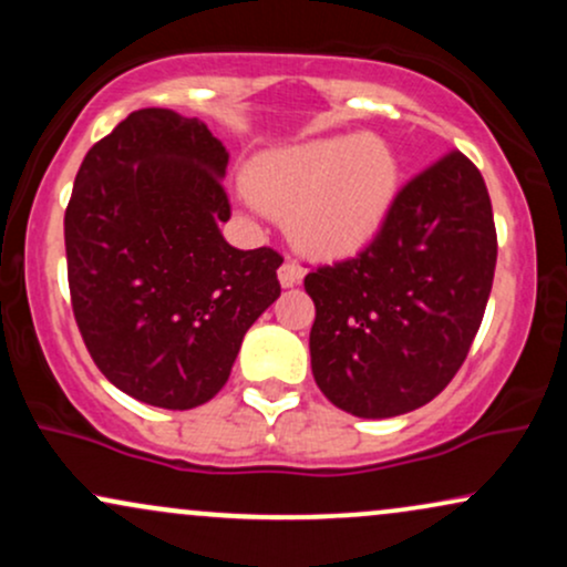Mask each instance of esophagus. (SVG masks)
Returning a JSON list of instances; mask_svg holds the SVG:
<instances>
[{"mask_svg":"<svg viewBox=\"0 0 567 567\" xmlns=\"http://www.w3.org/2000/svg\"><path fill=\"white\" fill-rule=\"evenodd\" d=\"M301 279H303V269L292 261V258H288V261L279 266V282H282V288H292V285H298Z\"/></svg>","mask_w":567,"mask_h":567,"instance_id":"obj_1","label":"esophagus"}]
</instances>
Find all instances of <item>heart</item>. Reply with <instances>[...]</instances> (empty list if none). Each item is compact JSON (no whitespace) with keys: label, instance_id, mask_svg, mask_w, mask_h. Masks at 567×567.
Listing matches in <instances>:
<instances>
[{"label":"heart","instance_id":"obj_1","mask_svg":"<svg viewBox=\"0 0 567 567\" xmlns=\"http://www.w3.org/2000/svg\"><path fill=\"white\" fill-rule=\"evenodd\" d=\"M247 192L288 218L306 250L343 256L381 229L396 192V159L373 135L315 141L256 162Z\"/></svg>","mask_w":567,"mask_h":567}]
</instances>
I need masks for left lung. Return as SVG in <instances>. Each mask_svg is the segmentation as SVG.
<instances>
[{"mask_svg": "<svg viewBox=\"0 0 567 567\" xmlns=\"http://www.w3.org/2000/svg\"><path fill=\"white\" fill-rule=\"evenodd\" d=\"M496 252L483 175L451 148L396 192L368 247L306 275L322 394L360 419L432 402L470 354Z\"/></svg>", "mask_w": 567, "mask_h": 567, "instance_id": "obj_1", "label": "left lung"}]
</instances>
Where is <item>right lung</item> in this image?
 <instances>
[{
	"instance_id": "obj_1",
	"label": "right lung",
	"mask_w": 567,
	"mask_h": 567,
	"mask_svg": "<svg viewBox=\"0 0 567 567\" xmlns=\"http://www.w3.org/2000/svg\"><path fill=\"white\" fill-rule=\"evenodd\" d=\"M226 162L197 116L141 109L76 173L63 218L76 328L97 370L146 405L213 400L282 292L275 247L237 250L218 231Z\"/></svg>"
}]
</instances>
